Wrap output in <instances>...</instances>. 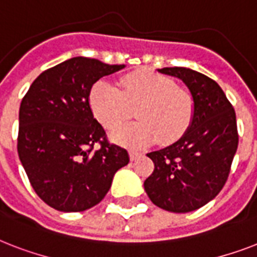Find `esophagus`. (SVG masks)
<instances>
[{
    "label": "esophagus",
    "instance_id": "34e87169",
    "mask_svg": "<svg viewBox=\"0 0 257 257\" xmlns=\"http://www.w3.org/2000/svg\"><path fill=\"white\" fill-rule=\"evenodd\" d=\"M129 156H131V160L135 161L139 156H141V152H139V151H131L129 152Z\"/></svg>",
    "mask_w": 257,
    "mask_h": 257
}]
</instances>
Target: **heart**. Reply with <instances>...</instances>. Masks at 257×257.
<instances>
[{
	"mask_svg": "<svg viewBox=\"0 0 257 257\" xmlns=\"http://www.w3.org/2000/svg\"><path fill=\"white\" fill-rule=\"evenodd\" d=\"M89 104L94 117L109 131L118 128L136 108V122L112 133L113 141L132 148L156 139L163 144L179 140L195 114L191 90L151 70L125 74L118 88L106 80L97 81L90 89Z\"/></svg>",
	"mask_w": 257,
	"mask_h": 257,
	"instance_id": "b5f03b06",
	"label": "heart"
}]
</instances>
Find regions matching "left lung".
Instances as JSON below:
<instances>
[{"label":"left lung","instance_id":"obj_1","mask_svg":"<svg viewBox=\"0 0 257 257\" xmlns=\"http://www.w3.org/2000/svg\"><path fill=\"white\" fill-rule=\"evenodd\" d=\"M181 80L195 97V114L183 136L148 153L155 171L144 189L155 205L175 213L199 209L213 200L227 181L239 136L235 109L212 78L188 68H163Z\"/></svg>","mask_w":257,"mask_h":257}]
</instances>
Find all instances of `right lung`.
Masks as SVG:
<instances>
[{"mask_svg":"<svg viewBox=\"0 0 257 257\" xmlns=\"http://www.w3.org/2000/svg\"><path fill=\"white\" fill-rule=\"evenodd\" d=\"M124 68L69 58L42 72L22 98L18 156L49 207L61 212L94 207L108 193L114 173L129 163L124 148L109 144L89 104L93 84ZM96 142L100 148L94 151Z\"/></svg>","mask_w":257,"mask_h":257,"instance_id":"right-lung-1","label":"right lung"}]
</instances>
